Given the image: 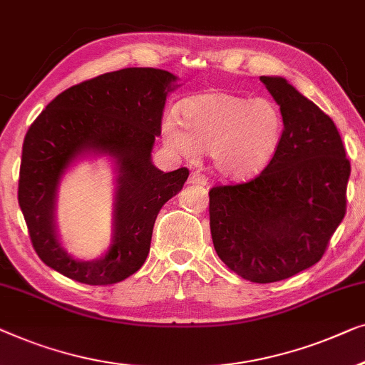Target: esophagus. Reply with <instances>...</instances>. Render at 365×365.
Instances as JSON below:
<instances>
[{
  "label": "esophagus",
  "instance_id": "1",
  "mask_svg": "<svg viewBox=\"0 0 365 365\" xmlns=\"http://www.w3.org/2000/svg\"><path fill=\"white\" fill-rule=\"evenodd\" d=\"M188 183L190 185H207L208 183V178L205 177V175H202V173L193 172V173H190Z\"/></svg>",
  "mask_w": 365,
  "mask_h": 365
}]
</instances>
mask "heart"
<instances>
[{"label":"heart","mask_w":365,"mask_h":365,"mask_svg":"<svg viewBox=\"0 0 365 365\" xmlns=\"http://www.w3.org/2000/svg\"><path fill=\"white\" fill-rule=\"evenodd\" d=\"M182 122H162L163 140L172 150L192 157L208 150L215 170L245 180L269 165L284 133L283 112L268 97L212 91L190 97L180 106Z\"/></svg>","instance_id":"heart-1"}]
</instances>
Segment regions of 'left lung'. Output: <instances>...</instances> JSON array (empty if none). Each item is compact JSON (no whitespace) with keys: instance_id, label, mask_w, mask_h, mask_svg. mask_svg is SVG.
Wrapping results in <instances>:
<instances>
[{"instance_id":"obj_1","label":"left lung","mask_w":365,"mask_h":365,"mask_svg":"<svg viewBox=\"0 0 365 365\" xmlns=\"http://www.w3.org/2000/svg\"><path fill=\"white\" fill-rule=\"evenodd\" d=\"M284 119L281 145L251 182L210 190L220 259L251 283L311 268L346 215L351 163L329 115L279 76H261Z\"/></svg>"}]
</instances>
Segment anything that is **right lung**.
Masks as SVG:
<instances>
[{"mask_svg":"<svg viewBox=\"0 0 365 365\" xmlns=\"http://www.w3.org/2000/svg\"><path fill=\"white\" fill-rule=\"evenodd\" d=\"M175 74L127 68L69 87L51 101L24 137L18 202L36 253L68 278L107 286L145 263L160 208L180 192L185 167L162 172L152 163L167 96ZM107 156L115 168L113 236L106 253L79 260L60 243L55 205L60 182L82 158Z\"/></svg>","mask_w":365,"mask_h":365,"instance_id":"obj_1","label":"right lung"}]
</instances>
